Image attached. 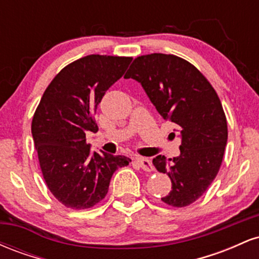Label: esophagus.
<instances>
[{
  "label": "esophagus",
  "mask_w": 259,
  "mask_h": 259,
  "mask_svg": "<svg viewBox=\"0 0 259 259\" xmlns=\"http://www.w3.org/2000/svg\"><path fill=\"white\" fill-rule=\"evenodd\" d=\"M136 160H138V163L141 165V168L144 169V170H146V171L153 170L152 162H151L148 158H145V157H136Z\"/></svg>",
  "instance_id": "esophagus-1"
}]
</instances>
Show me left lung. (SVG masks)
I'll use <instances>...</instances> for the list:
<instances>
[{"label":"left lung","mask_w":259,"mask_h":259,"mask_svg":"<svg viewBox=\"0 0 259 259\" xmlns=\"http://www.w3.org/2000/svg\"><path fill=\"white\" fill-rule=\"evenodd\" d=\"M124 78L140 82L159 114L179 132V156L167 159L158 154L152 160L171 180L162 201L173 207L194 203L218 174L228 141L227 118L215 90L191 63L164 53L135 58Z\"/></svg>","instance_id":"left-lung-1"}]
</instances>
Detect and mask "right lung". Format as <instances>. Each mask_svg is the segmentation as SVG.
<instances>
[{
	"label": "right lung",
	"mask_w": 259,
	"mask_h": 259,
	"mask_svg": "<svg viewBox=\"0 0 259 259\" xmlns=\"http://www.w3.org/2000/svg\"><path fill=\"white\" fill-rule=\"evenodd\" d=\"M132 58L90 55L68 64L44 92L31 123V134L44 179L65 207L91 208L105 198L126 156L91 151L86 133L99 130L92 115Z\"/></svg>",
	"instance_id": "obj_1"
}]
</instances>
